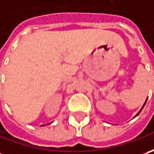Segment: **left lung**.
<instances>
[{"instance_id": "8db88e82", "label": "left lung", "mask_w": 154, "mask_h": 154, "mask_svg": "<svg viewBox=\"0 0 154 154\" xmlns=\"http://www.w3.org/2000/svg\"><path fill=\"white\" fill-rule=\"evenodd\" d=\"M146 100H147V98H146V99L145 103H144V104H143V105H142V107H141V109H140V110H139V112H138V113H137V114H136V115L134 116V117H136V116H137L139 115L140 113V111H141V110H142V109H143V108H144V106H145V104H146Z\"/></svg>"}]
</instances>
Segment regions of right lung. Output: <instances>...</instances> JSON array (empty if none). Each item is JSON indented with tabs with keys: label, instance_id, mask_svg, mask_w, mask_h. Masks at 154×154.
Here are the masks:
<instances>
[{
	"label": "right lung",
	"instance_id": "add662e5",
	"mask_svg": "<svg viewBox=\"0 0 154 154\" xmlns=\"http://www.w3.org/2000/svg\"><path fill=\"white\" fill-rule=\"evenodd\" d=\"M49 124H51V123H49Z\"/></svg>",
	"mask_w": 154,
	"mask_h": 154
}]
</instances>
